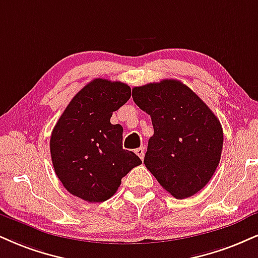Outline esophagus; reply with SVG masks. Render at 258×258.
<instances>
[{
    "instance_id": "1",
    "label": "esophagus",
    "mask_w": 258,
    "mask_h": 258,
    "mask_svg": "<svg viewBox=\"0 0 258 258\" xmlns=\"http://www.w3.org/2000/svg\"><path fill=\"white\" fill-rule=\"evenodd\" d=\"M136 154H137L138 155V156L139 157H141V159L143 160V159H144V154H145V149L144 148H138L137 149V150H136Z\"/></svg>"
}]
</instances>
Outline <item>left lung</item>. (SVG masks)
Listing matches in <instances>:
<instances>
[{
	"mask_svg": "<svg viewBox=\"0 0 258 258\" xmlns=\"http://www.w3.org/2000/svg\"><path fill=\"white\" fill-rule=\"evenodd\" d=\"M132 97L151 116L154 126L145 167L173 197L194 196L209 182L221 159L223 131L219 119L179 80L136 86Z\"/></svg>",
	"mask_w": 258,
	"mask_h": 258,
	"instance_id": "1",
	"label": "left lung"
}]
</instances>
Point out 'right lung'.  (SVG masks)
Returning a JSON list of instances; mask_svg holds the SVG:
<instances>
[{"mask_svg":"<svg viewBox=\"0 0 258 258\" xmlns=\"http://www.w3.org/2000/svg\"><path fill=\"white\" fill-rule=\"evenodd\" d=\"M131 97L125 83L94 79L72 98L55 125L50 154L64 188L82 200L104 202L115 194L121 179L142 164L122 149V127L110 123L113 111Z\"/></svg>","mask_w":258,"mask_h":258,"instance_id":"1","label":"right lung"}]
</instances>
